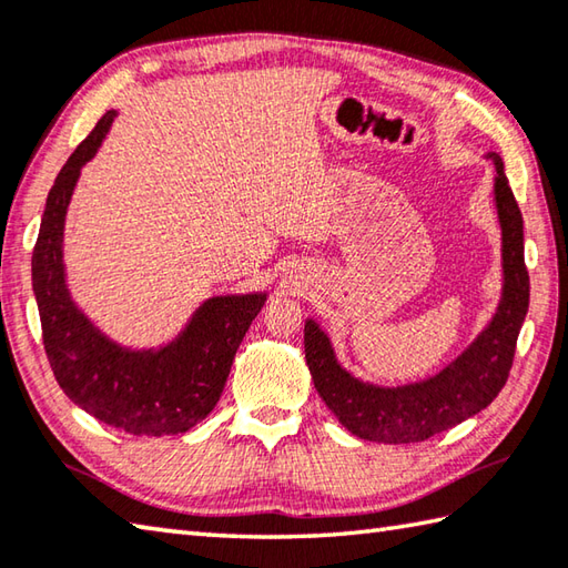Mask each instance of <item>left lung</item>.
<instances>
[{
  "instance_id": "obj_1",
  "label": "left lung",
  "mask_w": 568,
  "mask_h": 568,
  "mask_svg": "<svg viewBox=\"0 0 568 568\" xmlns=\"http://www.w3.org/2000/svg\"><path fill=\"white\" fill-rule=\"evenodd\" d=\"M495 164L493 202L503 239V287L490 322L477 332L458 357L436 374L408 384H374L337 359L335 344L317 320H305V359L322 402L352 436L374 443H418L480 414L503 392L513 369L515 344L529 310V275L525 268V224L509 189L503 158Z\"/></svg>"
}]
</instances>
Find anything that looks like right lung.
<instances>
[{
	"instance_id": "1",
	"label": "right lung",
	"mask_w": 568,
	"mask_h": 568,
	"mask_svg": "<svg viewBox=\"0 0 568 568\" xmlns=\"http://www.w3.org/2000/svg\"><path fill=\"white\" fill-rule=\"evenodd\" d=\"M115 118L118 110H108L55 176L31 255L33 297L53 376L75 406L132 436H176L214 410L268 293L209 297L158 347L120 344L78 307L63 263L65 214Z\"/></svg>"
}]
</instances>
